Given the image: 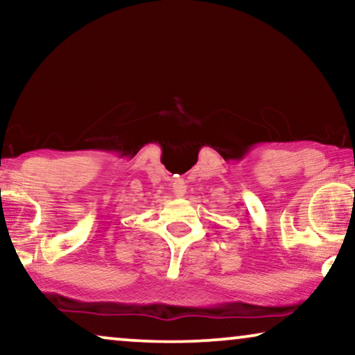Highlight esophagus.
Instances as JSON below:
<instances>
[{
	"mask_svg": "<svg viewBox=\"0 0 355 355\" xmlns=\"http://www.w3.org/2000/svg\"><path fill=\"white\" fill-rule=\"evenodd\" d=\"M173 189H174V193H176L178 197H182L184 193H186V184H184L182 181H176V182H174Z\"/></svg>",
	"mask_w": 355,
	"mask_h": 355,
	"instance_id": "esophagus-1",
	"label": "esophagus"
}]
</instances>
